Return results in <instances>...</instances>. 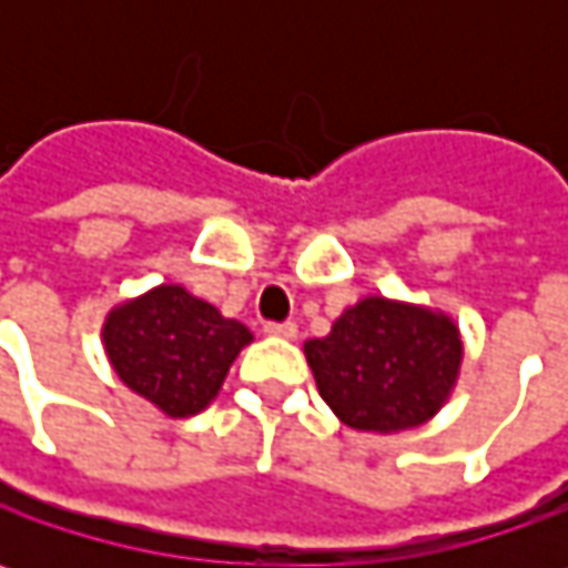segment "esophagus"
<instances>
[{
    "label": "esophagus",
    "instance_id": "1",
    "mask_svg": "<svg viewBox=\"0 0 568 568\" xmlns=\"http://www.w3.org/2000/svg\"><path fill=\"white\" fill-rule=\"evenodd\" d=\"M265 335H272V338H296V325L294 322H268L265 325Z\"/></svg>",
    "mask_w": 568,
    "mask_h": 568
}]
</instances>
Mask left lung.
I'll list each match as a JSON object with an SVG mask.
<instances>
[{
    "mask_svg": "<svg viewBox=\"0 0 568 568\" xmlns=\"http://www.w3.org/2000/svg\"><path fill=\"white\" fill-rule=\"evenodd\" d=\"M318 395L341 424L363 433H402L426 424L448 402L465 344L458 325L429 306L363 296L325 338L303 344Z\"/></svg>",
    "mask_w": 568,
    "mask_h": 568,
    "instance_id": "8db88e82",
    "label": "left lung"
}]
</instances>
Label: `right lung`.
I'll use <instances>...</instances> for the list:
<instances>
[{"label": "right lung", "instance_id": "obj_1", "mask_svg": "<svg viewBox=\"0 0 568 568\" xmlns=\"http://www.w3.org/2000/svg\"><path fill=\"white\" fill-rule=\"evenodd\" d=\"M100 338L125 388L166 417H192L217 398L252 332L183 284H161L113 306Z\"/></svg>", "mask_w": 568, "mask_h": 568}]
</instances>
